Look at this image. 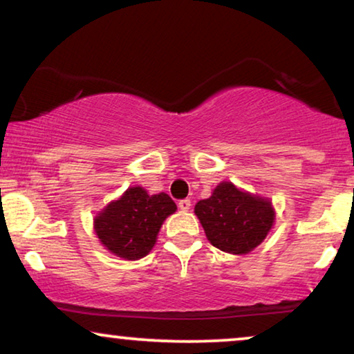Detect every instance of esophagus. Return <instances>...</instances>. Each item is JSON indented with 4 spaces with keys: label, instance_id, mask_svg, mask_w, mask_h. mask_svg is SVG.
I'll return each instance as SVG.
<instances>
[{
    "label": "esophagus",
    "instance_id": "esophagus-1",
    "mask_svg": "<svg viewBox=\"0 0 354 354\" xmlns=\"http://www.w3.org/2000/svg\"><path fill=\"white\" fill-rule=\"evenodd\" d=\"M190 206H192V201L188 200V198H185V200L178 201V207H180L182 211H188V209H190Z\"/></svg>",
    "mask_w": 354,
    "mask_h": 354
}]
</instances>
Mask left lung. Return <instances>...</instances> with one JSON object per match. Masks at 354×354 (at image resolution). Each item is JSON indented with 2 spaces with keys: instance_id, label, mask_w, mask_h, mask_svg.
Instances as JSON below:
<instances>
[{
  "instance_id": "obj_1",
  "label": "left lung",
  "mask_w": 354,
  "mask_h": 354,
  "mask_svg": "<svg viewBox=\"0 0 354 354\" xmlns=\"http://www.w3.org/2000/svg\"><path fill=\"white\" fill-rule=\"evenodd\" d=\"M209 243L230 254H246L264 241L275 222L272 201L221 182L211 196L195 205Z\"/></svg>"
}]
</instances>
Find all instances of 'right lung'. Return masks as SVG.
Segmentation results:
<instances>
[{
    "mask_svg": "<svg viewBox=\"0 0 354 354\" xmlns=\"http://www.w3.org/2000/svg\"><path fill=\"white\" fill-rule=\"evenodd\" d=\"M177 211L166 193L148 195L143 187H129L93 219L100 243L118 258L137 261L153 250L164 221Z\"/></svg>",
    "mask_w": 354,
    "mask_h": 354,
    "instance_id": "add662e5",
    "label": "right lung"
}]
</instances>
